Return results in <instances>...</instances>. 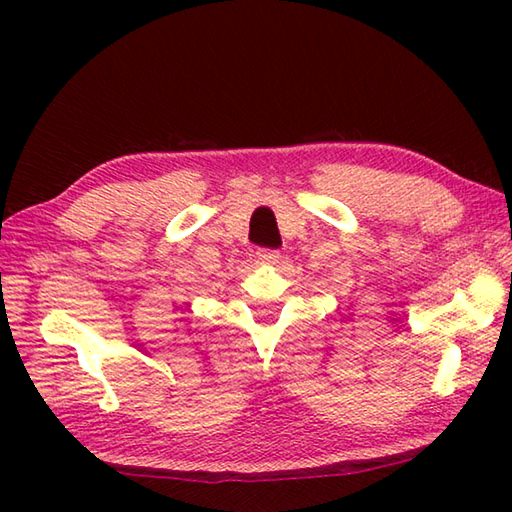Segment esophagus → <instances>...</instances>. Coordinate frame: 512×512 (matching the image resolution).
<instances>
[{
  "mask_svg": "<svg viewBox=\"0 0 512 512\" xmlns=\"http://www.w3.org/2000/svg\"><path fill=\"white\" fill-rule=\"evenodd\" d=\"M279 253L277 250H259L257 253V262H262V264H277L279 262Z\"/></svg>",
  "mask_w": 512,
  "mask_h": 512,
  "instance_id": "34e87169",
  "label": "esophagus"
}]
</instances>
